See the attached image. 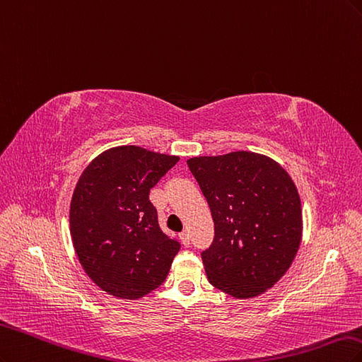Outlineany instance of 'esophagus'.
Returning <instances> with one entry per match:
<instances>
[{"label":"esophagus","mask_w":362,"mask_h":362,"mask_svg":"<svg viewBox=\"0 0 362 362\" xmlns=\"http://www.w3.org/2000/svg\"><path fill=\"white\" fill-rule=\"evenodd\" d=\"M179 238H180V240H182V243L185 245V247H188V245H189V233L185 230V231L180 233Z\"/></svg>","instance_id":"1"}]
</instances>
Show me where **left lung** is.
Wrapping results in <instances>:
<instances>
[{"mask_svg": "<svg viewBox=\"0 0 362 362\" xmlns=\"http://www.w3.org/2000/svg\"><path fill=\"white\" fill-rule=\"evenodd\" d=\"M211 207L215 238L202 252L209 283L238 299L259 296L290 267L302 209L288 173L252 151L186 160Z\"/></svg>", "mask_w": 362, "mask_h": 362, "instance_id": "1", "label": "left lung"}]
</instances>
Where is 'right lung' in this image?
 Wrapping results in <instances>:
<instances>
[{
  "label": "right lung",
  "mask_w": 362,
  "mask_h": 362,
  "mask_svg": "<svg viewBox=\"0 0 362 362\" xmlns=\"http://www.w3.org/2000/svg\"><path fill=\"white\" fill-rule=\"evenodd\" d=\"M179 156L138 146L105 150L81 174L71 236L86 274L107 293L139 299L165 281L180 243L162 233L150 189Z\"/></svg>",
  "instance_id": "add662e5"
}]
</instances>
